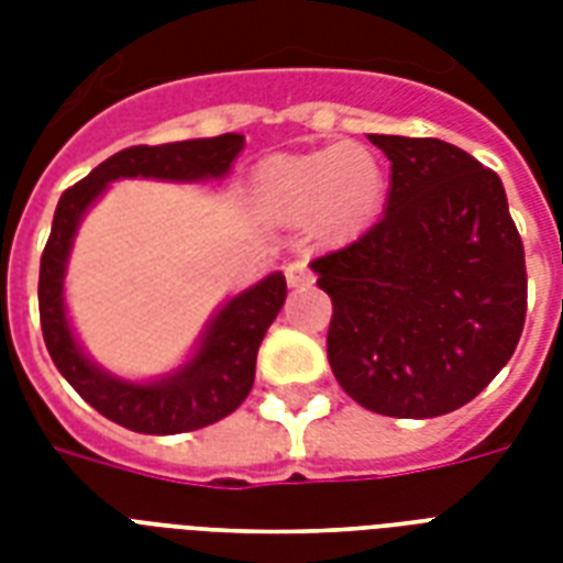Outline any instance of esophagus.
I'll list each match as a JSON object with an SVG mask.
<instances>
[{
  "label": "esophagus",
  "mask_w": 563,
  "mask_h": 563,
  "mask_svg": "<svg viewBox=\"0 0 563 563\" xmlns=\"http://www.w3.org/2000/svg\"><path fill=\"white\" fill-rule=\"evenodd\" d=\"M286 283L289 286H307V283H312V272H309L307 260H295V263L286 265Z\"/></svg>",
  "instance_id": "esophagus-1"
}]
</instances>
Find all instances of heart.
Returning a JSON list of instances; mask_svg holds the SVG:
<instances>
[{
  "label": "heart",
  "instance_id": "b5f03b06",
  "mask_svg": "<svg viewBox=\"0 0 563 563\" xmlns=\"http://www.w3.org/2000/svg\"><path fill=\"white\" fill-rule=\"evenodd\" d=\"M256 192L265 210L283 219H307L333 236L365 228L385 195V169L365 145H327L263 163Z\"/></svg>",
  "mask_w": 563,
  "mask_h": 563
}]
</instances>
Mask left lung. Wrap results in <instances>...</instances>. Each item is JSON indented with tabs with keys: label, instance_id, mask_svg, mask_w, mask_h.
Segmentation results:
<instances>
[{
	"label": "left lung",
	"instance_id": "left-lung-1",
	"mask_svg": "<svg viewBox=\"0 0 563 563\" xmlns=\"http://www.w3.org/2000/svg\"><path fill=\"white\" fill-rule=\"evenodd\" d=\"M391 161L383 219L312 260L333 300L327 360L388 418L471 402L526 324V254L494 169L435 136L368 134Z\"/></svg>",
	"mask_w": 563,
	"mask_h": 563
}]
</instances>
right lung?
I'll return each instance as SVG.
<instances>
[{"label": "right lung", "mask_w": 563, "mask_h": 563, "mask_svg": "<svg viewBox=\"0 0 563 563\" xmlns=\"http://www.w3.org/2000/svg\"><path fill=\"white\" fill-rule=\"evenodd\" d=\"M245 136L221 134L212 140H184L166 145H134L113 154L75 187L60 195L52 221V233L40 256V327L43 342L66 383L90 402L92 409L119 427L145 432V435H178L210 427L228 418L242 406L254 385L256 351L265 330L280 312L286 300V277L272 274L254 289L242 291L221 309L207 330L201 351L180 374L152 385H134L113 379L104 371L92 368L78 351L64 316V268L73 245L75 228L84 210L99 192L117 178H161V180H201L221 178L230 163L242 152Z\"/></svg>", "instance_id": "1"}]
</instances>
